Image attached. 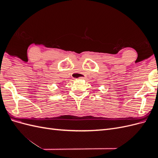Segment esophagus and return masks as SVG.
<instances>
[{"label": "esophagus", "mask_w": 158, "mask_h": 158, "mask_svg": "<svg viewBox=\"0 0 158 158\" xmlns=\"http://www.w3.org/2000/svg\"><path fill=\"white\" fill-rule=\"evenodd\" d=\"M84 78H85V77H84V76H81V77L78 78V79H79V80H83V79H84Z\"/></svg>", "instance_id": "1"}]
</instances>
